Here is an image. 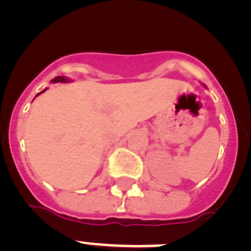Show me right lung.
I'll return each mask as SVG.
<instances>
[{"mask_svg":"<svg viewBox=\"0 0 251 251\" xmlns=\"http://www.w3.org/2000/svg\"><path fill=\"white\" fill-rule=\"evenodd\" d=\"M58 81H61V83H67V81H71L69 80L68 78H66V76H56V78L54 79H52V83H58ZM44 91H46V89H45V90H42L41 93H44ZM41 93H39V94H41ZM38 94V95H39ZM36 95V96H38Z\"/></svg>","mask_w":251,"mask_h":251,"instance_id":"right-lung-1","label":"right lung"}]
</instances>
